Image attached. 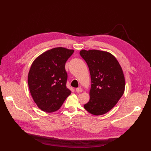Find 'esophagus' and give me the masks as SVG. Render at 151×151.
I'll use <instances>...</instances> for the list:
<instances>
[{"instance_id": "1", "label": "esophagus", "mask_w": 151, "mask_h": 151, "mask_svg": "<svg viewBox=\"0 0 151 151\" xmlns=\"http://www.w3.org/2000/svg\"><path fill=\"white\" fill-rule=\"evenodd\" d=\"M76 91L80 93H82V88H76Z\"/></svg>"}]
</instances>
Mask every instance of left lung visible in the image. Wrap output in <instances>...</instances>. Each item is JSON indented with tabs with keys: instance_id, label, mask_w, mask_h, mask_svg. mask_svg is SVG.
I'll list each match as a JSON object with an SVG mask.
<instances>
[{
	"instance_id": "8db88e82",
	"label": "left lung",
	"mask_w": 151,
	"mask_h": 151,
	"mask_svg": "<svg viewBox=\"0 0 151 151\" xmlns=\"http://www.w3.org/2000/svg\"><path fill=\"white\" fill-rule=\"evenodd\" d=\"M80 54L88 64L91 80L89 101L84 107L93 115L106 114L124 92L123 69L115 57L106 51L82 50Z\"/></svg>"
}]
</instances>
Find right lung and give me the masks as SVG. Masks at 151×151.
Instances as JSON below:
<instances>
[{
  "label": "right lung",
  "instance_id": "right-lung-1",
  "mask_svg": "<svg viewBox=\"0 0 151 151\" xmlns=\"http://www.w3.org/2000/svg\"><path fill=\"white\" fill-rule=\"evenodd\" d=\"M74 50L56 47L48 50L34 60L28 75L32 97L40 110L52 113L59 110L71 93L66 87L65 65Z\"/></svg>",
  "mask_w": 151,
  "mask_h": 151
}]
</instances>
